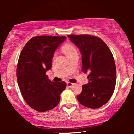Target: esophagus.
<instances>
[{
  "instance_id": "esophagus-1",
  "label": "esophagus",
  "mask_w": 134,
  "mask_h": 134,
  "mask_svg": "<svg viewBox=\"0 0 134 134\" xmlns=\"http://www.w3.org/2000/svg\"><path fill=\"white\" fill-rule=\"evenodd\" d=\"M67 86H68L69 87H72L74 85V84H73V83H71V82H67Z\"/></svg>"
}]
</instances>
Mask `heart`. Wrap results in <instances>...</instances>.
Here are the masks:
<instances>
[{"instance_id": "b5f03b06", "label": "heart", "mask_w": 134, "mask_h": 134, "mask_svg": "<svg viewBox=\"0 0 134 134\" xmlns=\"http://www.w3.org/2000/svg\"><path fill=\"white\" fill-rule=\"evenodd\" d=\"M62 51L66 56H68L69 55L71 54L72 53L76 52V49L72 44H67L62 47Z\"/></svg>"}]
</instances>
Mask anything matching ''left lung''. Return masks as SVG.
<instances>
[{
    "label": "left lung",
    "instance_id": "left-lung-1",
    "mask_svg": "<svg viewBox=\"0 0 134 134\" xmlns=\"http://www.w3.org/2000/svg\"><path fill=\"white\" fill-rule=\"evenodd\" d=\"M68 38L82 55V70L89 72V82L82 86L77 99L90 108L102 107L110 100L116 84V66L111 52L102 40L89 35H70Z\"/></svg>",
    "mask_w": 134,
    "mask_h": 134
}]
</instances>
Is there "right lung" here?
Listing matches in <instances>:
<instances>
[{"label": "right lung", "mask_w": 134, "mask_h": 134, "mask_svg": "<svg viewBox=\"0 0 134 134\" xmlns=\"http://www.w3.org/2000/svg\"><path fill=\"white\" fill-rule=\"evenodd\" d=\"M65 36H37L25 44L17 67V79L26 103L36 111H47L59 103L60 94L67 84L52 82L46 75L52 68L57 48Z\"/></svg>", "instance_id": "obj_1"}]
</instances>
